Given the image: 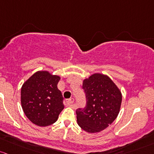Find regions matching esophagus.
<instances>
[{
	"label": "esophagus",
	"mask_w": 154,
	"mask_h": 154,
	"mask_svg": "<svg viewBox=\"0 0 154 154\" xmlns=\"http://www.w3.org/2000/svg\"><path fill=\"white\" fill-rule=\"evenodd\" d=\"M74 99H73V98H71V99H68V100L66 101L67 104H68L69 106H72V104H73V103H74Z\"/></svg>",
	"instance_id": "obj_1"
}]
</instances>
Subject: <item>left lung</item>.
Here are the masks:
<instances>
[{"instance_id": "8db88e82", "label": "left lung", "mask_w": 154, "mask_h": 154, "mask_svg": "<svg viewBox=\"0 0 154 154\" xmlns=\"http://www.w3.org/2000/svg\"><path fill=\"white\" fill-rule=\"evenodd\" d=\"M86 105L76 110L77 124L84 131L96 133L105 129L117 118L121 92L109 77L96 73L82 82Z\"/></svg>"}]
</instances>
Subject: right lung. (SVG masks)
I'll list each match as a JSON object with an SVG mask.
<instances>
[{"label": "right lung", "instance_id": "add662e5", "mask_svg": "<svg viewBox=\"0 0 154 154\" xmlns=\"http://www.w3.org/2000/svg\"><path fill=\"white\" fill-rule=\"evenodd\" d=\"M60 79L47 71H38L22 86V107L33 124L47 126L58 120L64 108L63 96L57 86Z\"/></svg>", "mask_w": 154, "mask_h": 154}]
</instances>
